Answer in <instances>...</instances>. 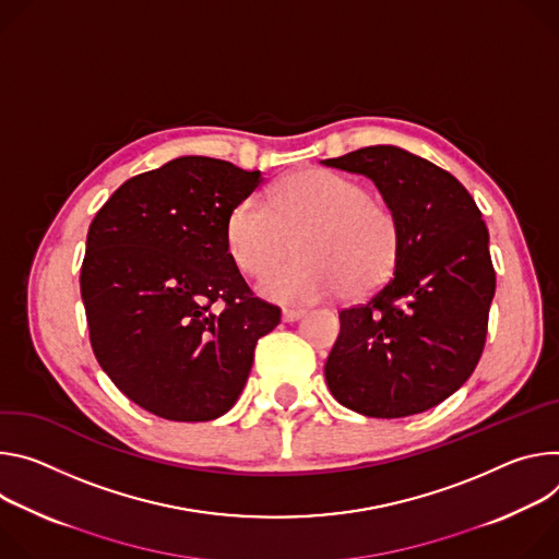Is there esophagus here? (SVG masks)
<instances>
[{"mask_svg":"<svg viewBox=\"0 0 559 559\" xmlns=\"http://www.w3.org/2000/svg\"><path fill=\"white\" fill-rule=\"evenodd\" d=\"M299 318H304V311H299V308H284L282 311L284 322H297Z\"/></svg>","mask_w":559,"mask_h":559,"instance_id":"obj_1","label":"esophagus"}]
</instances>
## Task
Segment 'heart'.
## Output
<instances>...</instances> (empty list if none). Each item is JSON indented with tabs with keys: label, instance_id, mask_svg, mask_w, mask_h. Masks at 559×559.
<instances>
[{
	"label": "heart",
	"instance_id": "obj_1",
	"mask_svg": "<svg viewBox=\"0 0 559 559\" xmlns=\"http://www.w3.org/2000/svg\"><path fill=\"white\" fill-rule=\"evenodd\" d=\"M298 239L300 258L267 269ZM226 246L235 266L260 277L262 295L284 304H308L337 293L361 299L395 275L402 228L391 206L370 198L357 179L326 168H301L282 177L269 206L235 204L226 222Z\"/></svg>",
	"mask_w": 559,
	"mask_h": 559
}]
</instances>
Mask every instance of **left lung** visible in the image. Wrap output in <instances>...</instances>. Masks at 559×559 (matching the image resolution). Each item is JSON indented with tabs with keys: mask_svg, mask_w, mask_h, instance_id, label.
Instances as JSON below:
<instances>
[{
	"mask_svg": "<svg viewBox=\"0 0 559 559\" xmlns=\"http://www.w3.org/2000/svg\"><path fill=\"white\" fill-rule=\"evenodd\" d=\"M324 164L373 179L402 228L395 275L340 313L326 384L368 417L424 413L471 378L486 344L495 295L486 224L449 170L408 151L366 146Z\"/></svg>",
	"mask_w": 559,
	"mask_h": 559,
	"instance_id": "obj_1",
	"label": "left lung"
}]
</instances>
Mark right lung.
I'll list each match as a JSON object with an SVG mask.
<instances>
[{
  "instance_id": "right-lung-1",
  "label": "right lung",
  "mask_w": 559,
  "mask_h": 559,
  "mask_svg": "<svg viewBox=\"0 0 559 559\" xmlns=\"http://www.w3.org/2000/svg\"><path fill=\"white\" fill-rule=\"evenodd\" d=\"M260 170L177 157L123 181L97 211L82 262L93 353L112 384L173 421H211L239 397L258 340L280 320L226 246Z\"/></svg>"
}]
</instances>
